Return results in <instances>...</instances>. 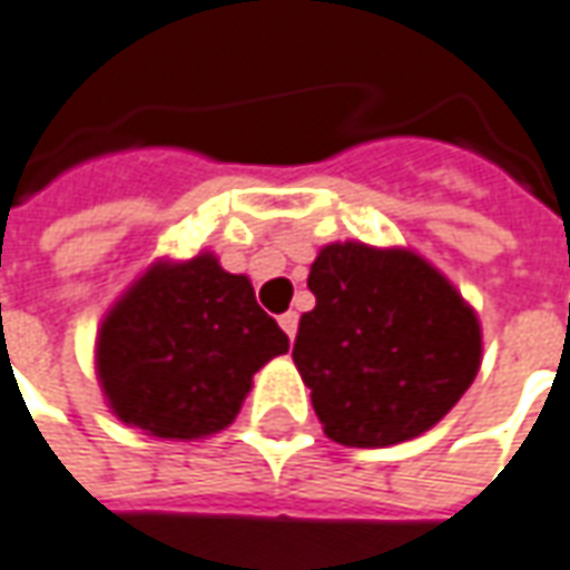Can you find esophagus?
Returning <instances> with one entry per match:
<instances>
[{
	"label": "esophagus",
	"instance_id": "34e87169",
	"mask_svg": "<svg viewBox=\"0 0 570 570\" xmlns=\"http://www.w3.org/2000/svg\"><path fill=\"white\" fill-rule=\"evenodd\" d=\"M278 326L285 330V335H288V338H294V335H297V313L294 311L282 313V316H278Z\"/></svg>",
	"mask_w": 570,
	"mask_h": 570
}]
</instances>
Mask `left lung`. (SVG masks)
<instances>
[{
  "mask_svg": "<svg viewBox=\"0 0 570 570\" xmlns=\"http://www.w3.org/2000/svg\"><path fill=\"white\" fill-rule=\"evenodd\" d=\"M307 288L316 307L301 316L292 357L332 442H407L471 389L483 361L480 316L411 247L332 240Z\"/></svg>",
  "mask_w": 570,
  "mask_h": 570,
  "instance_id": "left-lung-1",
  "label": "left lung"
}]
</instances>
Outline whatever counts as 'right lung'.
<instances>
[{
    "instance_id": "right-lung-1",
    "label": "right lung",
    "mask_w": 570,
    "mask_h": 570,
    "mask_svg": "<svg viewBox=\"0 0 570 570\" xmlns=\"http://www.w3.org/2000/svg\"><path fill=\"white\" fill-rule=\"evenodd\" d=\"M288 351L247 276L213 250L156 259L106 311L94 364L102 399L125 426L194 442L238 417L254 373Z\"/></svg>"
}]
</instances>
